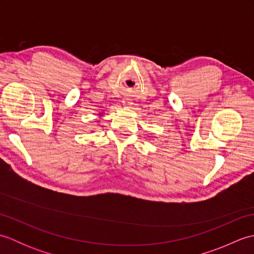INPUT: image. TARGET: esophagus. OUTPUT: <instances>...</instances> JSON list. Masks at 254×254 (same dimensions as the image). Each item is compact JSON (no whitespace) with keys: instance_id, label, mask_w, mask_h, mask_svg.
Instances as JSON below:
<instances>
[{"instance_id":"34e87169","label":"esophagus","mask_w":254,"mask_h":254,"mask_svg":"<svg viewBox=\"0 0 254 254\" xmlns=\"http://www.w3.org/2000/svg\"><path fill=\"white\" fill-rule=\"evenodd\" d=\"M128 104H131V102H127V105H128Z\"/></svg>"}]
</instances>
